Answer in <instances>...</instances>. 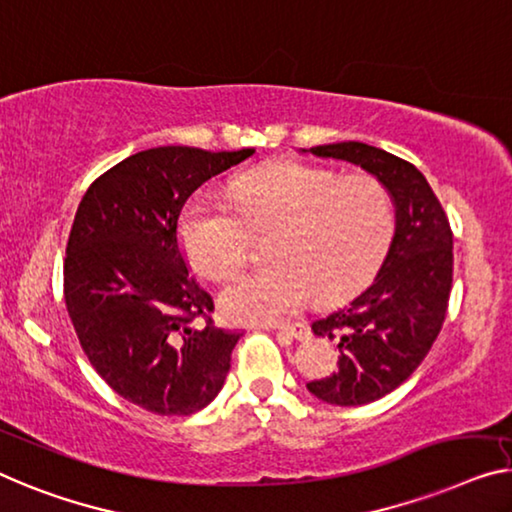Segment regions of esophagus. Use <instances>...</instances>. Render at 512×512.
Instances as JSON below:
<instances>
[{"instance_id": "obj_1", "label": "esophagus", "mask_w": 512, "mask_h": 512, "mask_svg": "<svg viewBox=\"0 0 512 512\" xmlns=\"http://www.w3.org/2000/svg\"><path fill=\"white\" fill-rule=\"evenodd\" d=\"M273 331L292 335V338H296V340H301V338H305V335H308L305 326H301V324H280V326H273Z\"/></svg>"}]
</instances>
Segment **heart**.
Wrapping results in <instances>:
<instances>
[{"instance_id":"b5f03b06","label":"heart","mask_w":512,"mask_h":512,"mask_svg":"<svg viewBox=\"0 0 512 512\" xmlns=\"http://www.w3.org/2000/svg\"><path fill=\"white\" fill-rule=\"evenodd\" d=\"M230 202L193 197L179 241L197 276L225 282L246 264L253 236L271 234V264L220 294V308L236 322H280L312 294L326 305L352 299L384 262L395 230L391 193L372 174L278 163L236 179Z\"/></svg>"}]
</instances>
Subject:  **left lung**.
Returning <instances> with one entry per match:
<instances>
[{
    "mask_svg": "<svg viewBox=\"0 0 512 512\" xmlns=\"http://www.w3.org/2000/svg\"><path fill=\"white\" fill-rule=\"evenodd\" d=\"M315 156L349 160L375 174L395 202V236L361 296L317 319L312 333L338 340V372L310 381L319 400L356 407L407 381L444 326L453 285V230L430 183L409 160L363 142L322 144Z\"/></svg>",
    "mask_w": 512,
    "mask_h": 512,
    "instance_id": "obj_1",
    "label": "left lung"
}]
</instances>
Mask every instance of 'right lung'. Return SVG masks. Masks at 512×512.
<instances>
[{"instance_id": "right-lung-1", "label": "right lung", "mask_w": 512, "mask_h": 512, "mask_svg": "<svg viewBox=\"0 0 512 512\" xmlns=\"http://www.w3.org/2000/svg\"><path fill=\"white\" fill-rule=\"evenodd\" d=\"M255 149L137 151L82 197L64 257V299L82 352L114 393L158 416L216 398L243 333L213 324L188 276L177 223L204 181Z\"/></svg>"}]
</instances>
